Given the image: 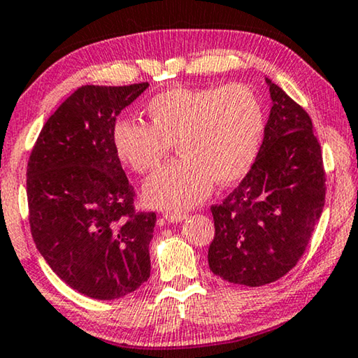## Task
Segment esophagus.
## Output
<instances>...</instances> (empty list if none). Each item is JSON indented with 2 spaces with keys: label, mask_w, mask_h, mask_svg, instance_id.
<instances>
[{
  "label": "esophagus",
  "mask_w": 358,
  "mask_h": 358,
  "mask_svg": "<svg viewBox=\"0 0 358 358\" xmlns=\"http://www.w3.org/2000/svg\"><path fill=\"white\" fill-rule=\"evenodd\" d=\"M167 221H170V223H180V221H183L186 218V213L185 212H167L166 215Z\"/></svg>",
  "instance_id": "34e87169"
}]
</instances>
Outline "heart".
Returning <instances> with one entry per match:
<instances>
[{
    "label": "heart",
    "instance_id": "b5f03b06",
    "mask_svg": "<svg viewBox=\"0 0 358 358\" xmlns=\"http://www.w3.org/2000/svg\"><path fill=\"white\" fill-rule=\"evenodd\" d=\"M150 124L122 119L113 132L117 156L137 173L161 166L172 143L180 157L146 180L145 197L161 208L199 203L213 181L241 180L257 157L264 113L243 84L202 89L170 87L146 105Z\"/></svg>",
    "mask_w": 358,
    "mask_h": 358
}]
</instances>
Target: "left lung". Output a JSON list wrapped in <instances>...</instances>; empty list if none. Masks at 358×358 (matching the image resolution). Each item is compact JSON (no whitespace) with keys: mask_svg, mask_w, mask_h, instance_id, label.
<instances>
[{"mask_svg":"<svg viewBox=\"0 0 358 358\" xmlns=\"http://www.w3.org/2000/svg\"><path fill=\"white\" fill-rule=\"evenodd\" d=\"M272 108L263 145L239 186L212 206L208 266L245 287L275 282L293 269L325 203L320 143L303 106L266 79Z\"/></svg>","mask_w":358,"mask_h":358,"instance_id":"left-lung-1","label":"left lung"}]
</instances>
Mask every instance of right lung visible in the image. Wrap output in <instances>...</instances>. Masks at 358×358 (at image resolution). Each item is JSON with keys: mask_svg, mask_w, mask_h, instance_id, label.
Returning a JSON list of instances; mask_svg holds the SVG:
<instances>
[{"mask_svg": "<svg viewBox=\"0 0 358 358\" xmlns=\"http://www.w3.org/2000/svg\"><path fill=\"white\" fill-rule=\"evenodd\" d=\"M148 83L83 86L57 108L27 166L33 241L57 275L94 299L148 280L155 212H137L115 148L116 117Z\"/></svg>", "mask_w": 358, "mask_h": 358, "instance_id": "right-lung-1", "label": "right lung"}]
</instances>
